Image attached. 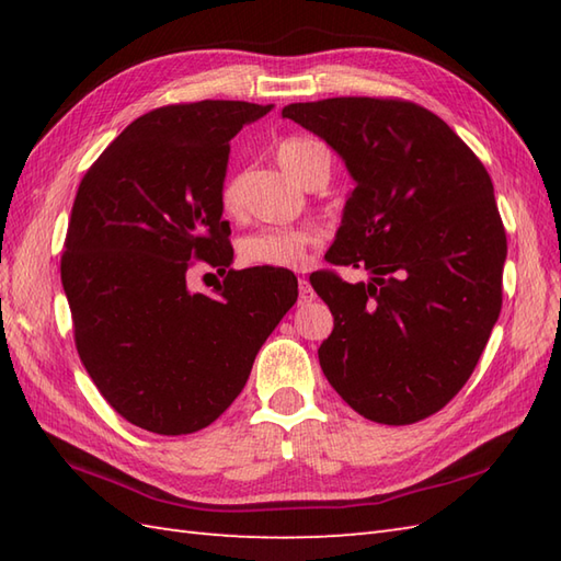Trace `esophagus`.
I'll return each instance as SVG.
<instances>
[{
	"instance_id": "esophagus-1",
	"label": "esophagus",
	"mask_w": 561,
	"mask_h": 561,
	"mask_svg": "<svg viewBox=\"0 0 561 561\" xmlns=\"http://www.w3.org/2000/svg\"><path fill=\"white\" fill-rule=\"evenodd\" d=\"M313 299H316V291L311 287V282H308L306 277H301L299 279V301L308 304V301H313Z\"/></svg>"
}]
</instances>
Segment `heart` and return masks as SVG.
I'll return each instance as SVG.
<instances>
[{"label": "heart", "instance_id": "1", "mask_svg": "<svg viewBox=\"0 0 561 561\" xmlns=\"http://www.w3.org/2000/svg\"><path fill=\"white\" fill-rule=\"evenodd\" d=\"M328 153V149L316 139L308 137H291L284 139L277 147V161L294 181L306 183L311 175L318 157ZM238 197H241V181L236 173L226 175L221 183V207L226 211H236ZM318 243L316 226H262V229L248 231L238 238V257L245 265L253 267H301L308 250Z\"/></svg>", "mask_w": 561, "mask_h": 561}]
</instances>
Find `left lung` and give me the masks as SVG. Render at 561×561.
<instances>
[{
  "label": "left lung",
  "mask_w": 561,
  "mask_h": 561,
  "mask_svg": "<svg viewBox=\"0 0 561 561\" xmlns=\"http://www.w3.org/2000/svg\"><path fill=\"white\" fill-rule=\"evenodd\" d=\"M282 117L323 137L356 181L325 260L371 272L368 284L311 274L335 316L320 368L366 420L422 422L468 383L502 311L506 231L492 178L412 101L342 96L291 103Z\"/></svg>",
  "instance_id": "obj_1"
}]
</instances>
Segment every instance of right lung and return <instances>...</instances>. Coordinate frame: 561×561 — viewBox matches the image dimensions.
<instances>
[{"instance_id":"1","label":"right lung","mask_w":561,"mask_h":561,"mask_svg":"<svg viewBox=\"0 0 561 561\" xmlns=\"http://www.w3.org/2000/svg\"><path fill=\"white\" fill-rule=\"evenodd\" d=\"M272 105L171 103L137 117L81 178L59 260L79 359L111 408L181 436L219 420L296 304L294 272L233 260L221 183L229 141ZM197 261L227 274L193 295Z\"/></svg>"}]
</instances>
